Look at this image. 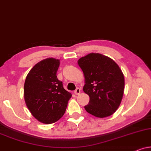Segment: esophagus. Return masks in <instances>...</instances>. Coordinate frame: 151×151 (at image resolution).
<instances>
[{
	"instance_id": "obj_1",
	"label": "esophagus",
	"mask_w": 151,
	"mask_h": 151,
	"mask_svg": "<svg viewBox=\"0 0 151 151\" xmlns=\"http://www.w3.org/2000/svg\"><path fill=\"white\" fill-rule=\"evenodd\" d=\"M81 93V89L80 88H77L75 90V94H76V95H78Z\"/></svg>"
}]
</instances>
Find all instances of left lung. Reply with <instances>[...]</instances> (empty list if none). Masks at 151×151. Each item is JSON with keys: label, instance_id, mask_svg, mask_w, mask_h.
Returning a JSON list of instances; mask_svg holds the SVG:
<instances>
[{"label": "left lung", "instance_id": "1", "mask_svg": "<svg viewBox=\"0 0 151 151\" xmlns=\"http://www.w3.org/2000/svg\"><path fill=\"white\" fill-rule=\"evenodd\" d=\"M85 77L83 92L90 96L85 106L97 118L111 116L120 106L124 90V77L118 65L109 57L92 52L78 60Z\"/></svg>", "mask_w": 151, "mask_h": 151}]
</instances>
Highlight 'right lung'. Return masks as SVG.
Returning <instances> with one entry per match:
<instances>
[{"label":"right lung","instance_id":"obj_1","mask_svg":"<svg viewBox=\"0 0 151 151\" xmlns=\"http://www.w3.org/2000/svg\"><path fill=\"white\" fill-rule=\"evenodd\" d=\"M59 64V59L52 57L40 61L29 71L24 82L27 107L44 124H52L62 117L72 96L57 77Z\"/></svg>","mask_w":151,"mask_h":151}]
</instances>
